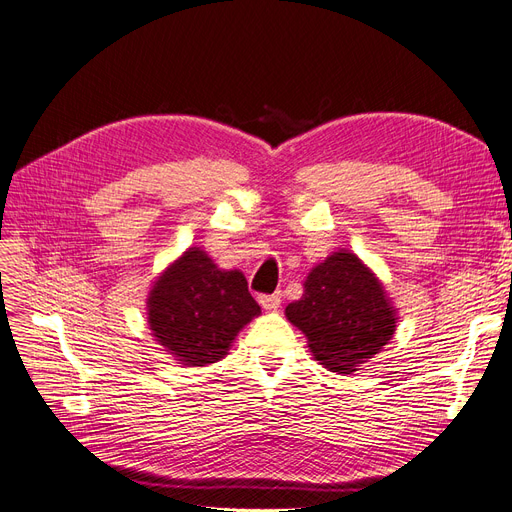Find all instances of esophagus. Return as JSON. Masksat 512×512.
Returning <instances> with one entry per match:
<instances>
[{
    "label": "esophagus",
    "mask_w": 512,
    "mask_h": 512,
    "mask_svg": "<svg viewBox=\"0 0 512 512\" xmlns=\"http://www.w3.org/2000/svg\"><path fill=\"white\" fill-rule=\"evenodd\" d=\"M282 303V292H274V294H261L259 297V305L265 311H276Z\"/></svg>",
    "instance_id": "1"
}]
</instances>
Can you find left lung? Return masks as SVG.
Here are the masks:
<instances>
[{"instance_id":"1","label":"left lung","mask_w":512,"mask_h":512,"mask_svg":"<svg viewBox=\"0 0 512 512\" xmlns=\"http://www.w3.org/2000/svg\"><path fill=\"white\" fill-rule=\"evenodd\" d=\"M284 313L307 336L313 359L338 373H353L378 355L398 324L384 282L346 249L313 265L303 297Z\"/></svg>"}]
</instances>
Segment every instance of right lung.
I'll return each instance as SVG.
<instances>
[{"instance_id": "add662e5", "label": "right lung", "mask_w": 512, "mask_h": 512, "mask_svg": "<svg viewBox=\"0 0 512 512\" xmlns=\"http://www.w3.org/2000/svg\"><path fill=\"white\" fill-rule=\"evenodd\" d=\"M261 307L240 270H222L199 247H188L161 272L147 294L151 336L180 365L222 361L238 332Z\"/></svg>"}]
</instances>
